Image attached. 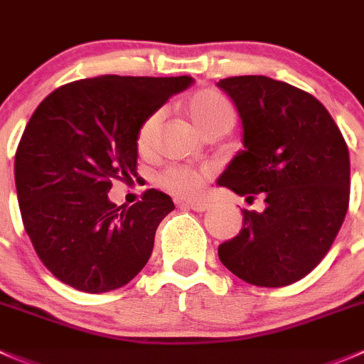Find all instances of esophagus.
I'll use <instances>...</instances> for the list:
<instances>
[{"mask_svg": "<svg viewBox=\"0 0 364 364\" xmlns=\"http://www.w3.org/2000/svg\"><path fill=\"white\" fill-rule=\"evenodd\" d=\"M181 206H186L190 210L203 213V211H206L210 208V203H206V200H186V203H181Z\"/></svg>", "mask_w": 364, "mask_h": 364, "instance_id": "obj_1", "label": "esophagus"}]
</instances>
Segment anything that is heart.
Returning <instances> with one entry per match:
<instances>
[{
  "instance_id": "heart-1",
  "label": "heart",
  "mask_w": 364,
  "mask_h": 364,
  "mask_svg": "<svg viewBox=\"0 0 364 364\" xmlns=\"http://www.w3.org/2000/svg\"><path fill=\"white\" fill-rule=\"evenodd\" d=\"M186 112H188L190 119L193 124L203 132L206 126L213 124V122H235V110H232L231 103L222 96L217 90H200V92L193 94L186 103ZM158 119L160 114H154L146 119L139 129V136H136V144L142 151L153 142L154 129H156ZM208 172L204 168H193L185 167V165H174L168 167L160 174V185L167 188L168 192L176 193L181 197L196 196L200 188H203L204 181H206Z\"/></svg>"
}]
</instances>
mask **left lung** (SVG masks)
Listing matches in <instances>:
<instances>
[{
  "label": "left lung",
  "instance_id": "1",
  "mask_svg": "<svg viewBox=\"0 0 364 364\" xmlns=\"http://www.w3.org/2000/svg\"><path fill=\"white\" fill-rule=\"evenodd\" d=\"M242 119L243 149L218 185L263 211L243 210V228L218 245L222 264L249 284L279 288L308 276L333 245L350 197L348 147L311 94L267 76L217 83Z\"/></svg>",
  "mask_w": 364,
  "mask_h": 364
}]
</instances>
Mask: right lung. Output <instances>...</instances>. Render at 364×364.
I'll list each match as a JSON object with an SVG mask.
<instances>
[{
	"label": "right lung",
	"instance_id": "right-lung-1",
	"mask_svg": "<svg viewBox=\"0 0 364 364\" xmlns=\"http://www.w3.org/2000/svg\"><path fill=\"white\" fill-rule=\"evenodd\" d=\"M190 76H97L56 88L26 124L14 164L24 229L56 279L87 294L128 284L146 267L154 232L174 210L147 190L133 206L112 203V181L136 178L140 126Z\"/></svg>",
	"mask_w": 364,
	"mask_h": 364
}]
</instances>
